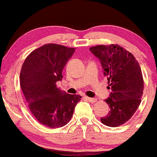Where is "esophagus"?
<instances>
[{"mask_svg":"<svg viewBox=\"0 0 157 157\" xmlns=\"http://www.w3.org/2000/svg\"><path fill=\"white\" fill-rule=\"evenodd\" d=\"M85 98L88 100L89 102H91V103L96 102V99H95V98H91V97H88V96H85Z\"/></svg>","mask_w":157,"mask_h":157,"instance_id":"34e87169","label":"esophagus"}]
</instances>
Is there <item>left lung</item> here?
<instances>
[{
  "label": "left lung",
  "instance_id": "left-lung-1",
  "mask_svg": "<svg viewBox=\"0 0 157 157\" xmlns=\"http://www.w3.org/2000/svg\"><path fill=\"white\" fill-rule=\"evenodd\" d=\"M91 52L100 59L107 76L108 88L112 90L105 100L110 111L100 121L110 127L121 126L129 121L139 108L144 91V78L138 61L118 44L96 45Z\"/></svg>",
  "mask_w": 157,
  "mask_h": 157
}]
</instances>
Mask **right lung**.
I'll return each instance as SVG.
<instances>
[{"instance_id":"obj_1","label":"right lung","mask_w":157,"mask_h":157,"mask_svg":"<svg viewBox=\"0 0 157 157\" xmlns=\"http://www.w3.org/2000/svg\"><path fill=\"white\" fill-rule=\"evenodd\" d=\"M75 48L47 44L36 48L25 59L20 72V86L31 114L49 128L66 126L81 100L78 95L61 91L57 82Z\"/></svg>"}]
</instances>
